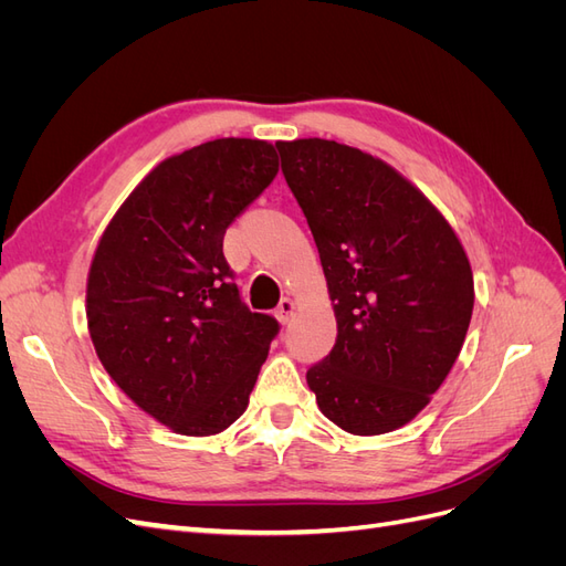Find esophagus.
Returning <instances> with one entry per match:
<instances>
[{
  "label": "esophagus",
  "instance_id": "34e87169",
  "mask_svg": "<svg viewBox=\"0 0 566 566\" xmlns=\"http://www.w3.org/2000/svg\"><path fill=\"white\" fill-rule=\"evenodd\" d=\"M293 314H295V302L290 297H283L281 304L276 306V318L285 325V323H290V318H293Z\"/></svg>",
  "mask_w": 566,
  "mask_h": 566
}]
</instances>
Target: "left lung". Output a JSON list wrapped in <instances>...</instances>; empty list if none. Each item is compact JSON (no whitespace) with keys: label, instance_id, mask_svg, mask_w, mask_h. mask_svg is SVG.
I'll use <instances>...</instances> for the list:
<instances>
[{"label":"left lung","instance_id":"1","mask_svg":"<svg viewBox=\"0 0 566 566\" xmlns=\"http://www.w3.org/2000/svg\"><path fill=\"white\" fill-rule=\"evenodd\" d=\"M276 148L337 318L335 347L306 370V385L345 432L399 430L430 403L465 342L468 254L434 205L380 158L328 139Z\"/></svg>","mask_w":566,"mask_h":566}]
</instances>
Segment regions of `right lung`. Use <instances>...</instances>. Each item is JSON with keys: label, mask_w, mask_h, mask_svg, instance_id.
Listing matches in <instances>:
<instances>
[{"label": "right lung", "mask_w": 566, "mask_h": 566, "mask_svg": "<svg viewBox=\"0 0 566 566\" xmlns=\"http://www.w3.org/2000/svg\"><path fill=\"white\" fill-rule=\"evenodd\" d=\"M279 175L260 139L163 160L115 212L87 279L94 349L169 430L210 437L243 416L279 321L250 312L224 256L231 221Z\"/></svg>", "instance_id": "add662e5"}]
</instances>
